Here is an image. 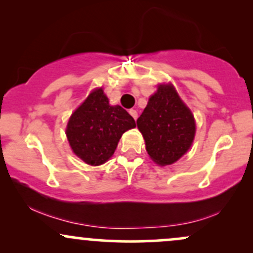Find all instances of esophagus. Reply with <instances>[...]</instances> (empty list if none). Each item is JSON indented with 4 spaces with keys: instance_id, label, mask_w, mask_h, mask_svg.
Instances as JSON below:
<instances>
[{
    "instance_id": "obj_1",
    "label": "esophagus",
    "mask_w": 253,
    "mask_h": 253,
    "mask_svg": "<svg viewBox=\"0 0 253 253\" xmlns=\"http://www.w3.org/2000/svg\"><path fill=\"white\" fill-rule=\"evenodd\" d=\"M129 113H130V115H131L132 118H134L135 121H136V119H137V112H136V110H130Z\"/></svg>"
}]
</instances>
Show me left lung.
Instances as JSON below:
<instances>
[{
	"mask_svg": "<svg viewBox=\"0 0 253 253\" xmlns=\"http://www.w3.org/2000/svg\"><path fill=\"white\" fill-rule=\"evenodd\" d=\"M136 123L149 157L162 167L177 162L194 140V117L171 84L158 86Z\"/></svg>",
	"mask_w": 253,
	"mask_h": 253,
	"instance_id": "8db88e82",
	"label": "left lung"
}]
</instances>
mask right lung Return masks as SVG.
I'll use <instances>...</instances> for the list:
<instances>
[{"mask_svg": "<svg viewBox=\"0 0 253 253\" xmlns=\"http://www.w3.org/2000/svg\"><path fill=\"white\" fill-rule=\"evenodd\" d=\"M136 126L121 106H110L101 88L89 94L66 127V136L76 156L89 165H101L115 153L119 138Z\"/></svg>", "mask_w": 253, "mask_h": 253, "instance_id": "1", "label": "right lung"}]
</instances>
